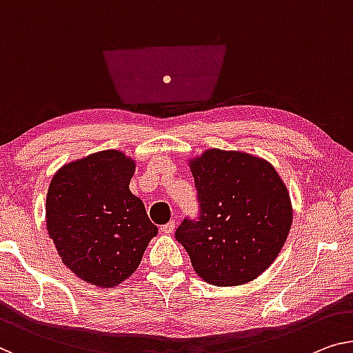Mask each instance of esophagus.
Returning a JSON list of instances; mask_svg holds the SVG:
<instances>
[{"mask_svg": "<svg viewBox=\"0 0 353 353\" xmlns=\"http://www.w3.org/2000/svg\"><path fill=\"white\" fill-rule=\"evenodd\" d=\"M174 228H176V222H174V220H171V222H168L166 225H163V227H161L160 230H161V233L171 234L172 231H174Z\"/></svg>", "mask_w": 353, "mask_h": 353, "instance_id": "esophagus-1", "label": "esophagus"}]
</instances>
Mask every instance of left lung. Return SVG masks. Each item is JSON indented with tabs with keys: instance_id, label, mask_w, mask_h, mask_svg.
<instances>
[{
	"instance_id": "1",
	"label": "left lung",
	"mask_w": 353,
	"mask_h": 353,
	"mask_svg": "<svg viewBox=\"0 0 353 353\" xmlns=\"http://www.w3.org/2000/svg\"><path fill=\"white\" fill-rule=\"evenodd\" d=\"M199 215L176 239L192 266L217 287L243 285L271 266L292 227L290 194L274 166L236 150H206L190 161Z\"/></svg>"
}]
</instances>
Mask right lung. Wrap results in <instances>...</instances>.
I'll list each match as a JSON object with an SVG mask.
<instances>
[{
    "label": "right lung",
    "mask_w": 353,
    "mask_h": 353,
    "mask_svg": "<svg viewBox=\"0 0 353 353\" xmlns=\"http://www.w3.org/2000/svg\"><path fill=\"white\" fill-rule=\"evenodd\" d=\"M133 174V160L103 150L60 168L47 192V231L61 261L97 287H115L133 274L159 233L130 192Z\"/></svg>",
    "instance_id": "right-lung-1"
}]
</instances>
